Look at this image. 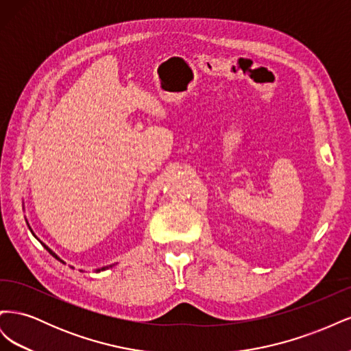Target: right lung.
Wrapping results in <instances>:
<instances>
[{
	"mask_svg": "<svg viewBox=\"0 0 351 351\" xmlns=\"http://www.w3.org/2000/svg\"><path fill=\"white\" fill-rule=\"evenodd\" d=\"M45 247H47V246H45ZM47 250H48V252H49V253H51V254H52V256H54V258H56V259H58V258H57V256H56V254H54V253H52V252H51V250H49V249H48V247H47ZM102 269H104V268H102Z\"/></svg>",
	"mask_w": 351,
	"mask_h": 351,
	"instance_id": "right-lung-1",
	"label": "right lung"
}]
</instances>
